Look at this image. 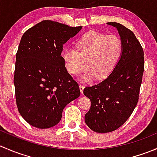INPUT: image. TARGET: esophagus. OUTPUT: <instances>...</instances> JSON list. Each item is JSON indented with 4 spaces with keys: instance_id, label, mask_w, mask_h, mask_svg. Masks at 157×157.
Returning <instances> with one entry per match:
<instances>
[{
    "instance_id": "obj_1",
    "label": "esophagus",
    "mask_w": 157,
    "mask_h": 157,
    "mask_svg": "<svg viewBox=\"0 0 157 157\" xmlns=\"http://www.w3.org/2000/svg\"><path fill=\"white\" fill-rule=\"evenodd\" d=\"M79 86H80V93H81V94H83V90H84V88H85L84 84H83V83H80Z\"/></svg>"
}]
</instances>
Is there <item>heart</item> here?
<instances>
[{"instance_id":"b5f03b06","label":"heart","mask_w":157,"mask_h":157,"mask_svg":"<svg viewBox=\"0 0 157 157\" xmlns=\"http://www.w3.org/2000/svg\"><path fill=\"white\" fill-rule=\"evenodd\" d=\"M121 53L122 44L118 36L90 31L77 41L76 48L64 51L63 59L71 74H77L86 66L87 69L80 78L90 81L95 77L98 80L108 77L116 67Z\"/></svg>"}]
</instances>
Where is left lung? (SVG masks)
I'll list each match as a JSON object with an SVG mask.
<instances>
[{"instance_id":"left-lung-1","label":"left lung","mask_w":157,"mask_h":157,"mask_svg":"<svg viewBox=\"0 0 157 157\" xmlns=\"http://www.w3.org/2000/svg\"><path fill=\"white\" fill-rule=\"evenodd\" d=\"M107 23L118 29L122 53L105 80L83 90L91 102L85 122L97 133L115 131L129 118L138 102L144 71V50L134 33L120 23Z\"/></svg>"}]
</instances>
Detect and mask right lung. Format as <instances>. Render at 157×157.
Wrapping results in <instances>:
<instances>
[{
    "mask_svg": "<svg viewBox=\"0 0 157 157\" xmlns=\"http://www.w3.org/2000/svg\"><path fill=\"white\" fill-rule=\"evenodd\" d=\"M82 26L43 20L26 30L16 55L13 83L18 111L33 127L49 128L64 107L80 95L61 56L63 45Z\"/></svg>",
    "mask_w": 157,
    "mask_h": 157,
    "instance_id": "right-lung-1",
    "label": "right lung"
}]
</instances>
